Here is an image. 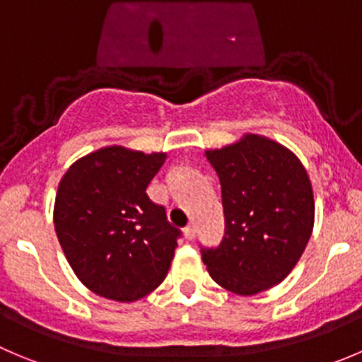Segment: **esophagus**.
I'll return each mask as SVG.
<instances>
[{
	"label": "esophagus",
	"instance_id": "obj_1",
	"mask_svg": "<svg viewBox=\"0 0 362 362\" xmlns=\"http://www.w3.org/2000/svg\"><path fill=\"white\" fill-rule=\"evenodd\" d=\"M185 238L187 240H195V227L194 226H188L187 229H185Z\"/></svg>",
	"mask_w": 362,
	"mask_h": 362
}]
</instances>
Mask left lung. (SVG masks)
Wrapping results in <instances>:
<instances>
[{
	"instance_id": "1",
	"label": "left lung",
	"mask_w": 362,
	"mask_h": 362,
	"mask_svg": "<svg viewBox=\"0 0 362 362\" xmlns=\"http://www.w3.org/2000/svg\"><path fill=\"white\" fill-rule=\"evenodd\" d=\"M222 188L226 235L202 261L216 284L250 297L290 275L315 226V195L302 161L288 147L247 133L208 149Z\"/></svg>"
}]
</instances>
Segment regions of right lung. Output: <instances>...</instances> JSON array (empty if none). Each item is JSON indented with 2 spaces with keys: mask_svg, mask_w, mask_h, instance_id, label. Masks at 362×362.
I'll return each mask as SVG.
<instances>
[{
  "mask_svg": "<svg viewBox=\"0 0 362 362\" xmlns=\"http://www.w3.org/2000/svg\"><path fill=\"white\" fill-rule=\"evenodd\" d=\"M165 160L167 153L108 146L76 160L60 179L58 242L76 277L99 297L135 302L167 277L181 233L146 194Z\"/></svg>",
  "mask_w": 362,
  "mask_h": 362,
  "instance_id": "right-lung-1",
  "label": "right lung"
}]
</instances>
